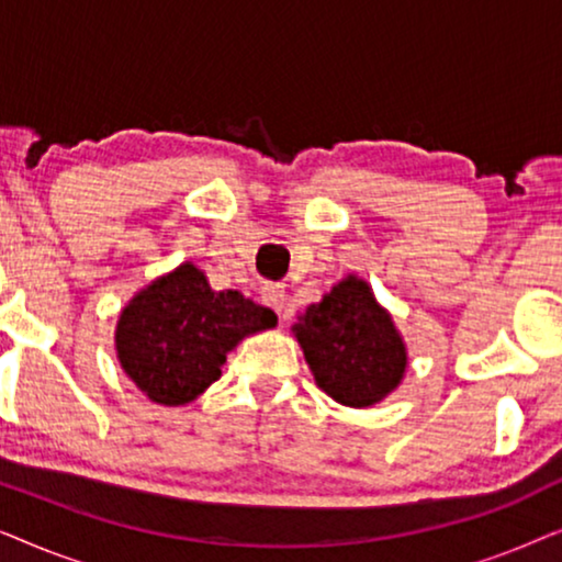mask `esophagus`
<instances>
[{"label": "esophagus", "mask_w": 562, "mask_h": 562, "mask_svg": "<svg viewBox=\"0 0 562 562\" xmlns=\"http://www.w3.org/2000/svg\"><path fill=\"white\" fill-rule=\"evenodd\" d=\"M260 299H263L266 306H271V310L283 317V310H286V289H283V283H266L263 289H260Z\"/></svg>", "instance_id": "1"}]
</instances>
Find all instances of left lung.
I'll return each mask as SVG.
<instances>
[{"instance_id": "left-lung-1", "label": "left lung", "mask_w": 562, "mask_h": 562, "mask_svg": "<svg viewBox=\"0 0 562 562\" xmlns=\"http://www.w3.org/2000/svg\"><path fill=\"white\" fill-rule=\"evenodd\" d=\"M314 381L345 406H371L404 379L406 345L371 286L348 276L294 325Z\"/></svg>"}]
</instances>
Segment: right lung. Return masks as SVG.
Masks as SVG:
<instances>
[{
    "label": "right lung",
    "mask_w": 562,
    "mask_h": 562,
    "mask_svg": "<svg viewBox=\"0 0 562 562\" xmlns=\"http://www.w3.org/2000/svg\"><path fill=\"white\" fill-rule=\"evenodd\" d=\"M276 325V314L240 291H214L194 263H181L130 299L114 345L122 371L150 402H194L222 375L243 337Z\"/></svg>",
    "instance_id": "1"
}]
</instances>
